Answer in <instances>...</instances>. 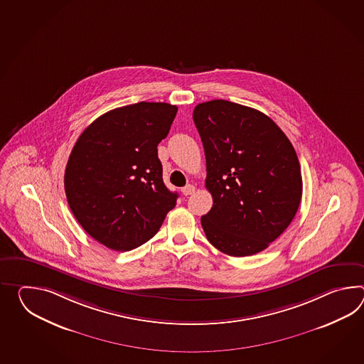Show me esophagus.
<instances>
[{
	"label": "esophagus",
	"mask_w": 364,
	"mask_h": 364,
	"mask_svg": "<svg viewBox=\"0 0 364 364\" xmlns=\"http://www.w3.org/2000/svg\"><path fill=\"white\" fill-rule=\"evenodd\" d=\"M196 192V186H192V184H188V186H184L183 189H181V193L184 194V196H191V194H193Z\"/></svg>",
	"instance_id": "esophagus-1"
}]
</instances>
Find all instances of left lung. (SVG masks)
I'll return each instance as SVG.
<instances>
[{
	"instance_id": "left-lung-1",
	"label": "left lung",
	"mask_w": 364,
	"mask_h": 364,
	"mask_svg": "<svg viewBox=\"0 0 364 364\" xmlns=\"http://www.w3.org/2000/svg\"><path fill=\"white\" fill-rule=\"evenodd\" d=\"M213 208L202 215L208 240L234 257L267 250L295 217L301 173L290 139L265 113L228 100L196 105Z\"/></svg>"
}]
</instances>
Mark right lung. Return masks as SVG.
<instances>
[{"label":"right lung","instance_id":"1","mask_svg":"<svg viewBox=\"0 0 364 364\" xmlns=\"http://www.w3.org/2000/svg\"><path fill=\"white\" fill-rule=\"evenodd\" d=\"M176 105L139 102L102 114L77 139L65 193L78 223L113 251H132L159 231L178 193L163 183L158 144Z\"/></svg>","mask_w":364,"mask_h":364}]
</instances>
